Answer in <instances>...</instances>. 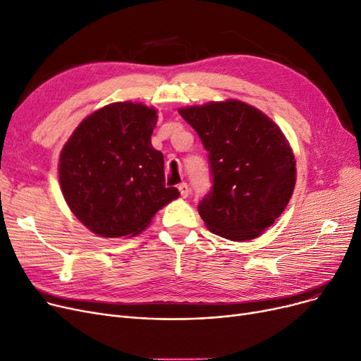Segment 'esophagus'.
I'll return each instance as SVG.
<instances>
[{
  "mask_svg": "<svg viewBox=\"0 0 361 361\" xmlns=\"http://www.w3.org/2000/svg\"><path fill=\"white\" fill-rule=\"evenodd\" d=\"M178 188H179V192H180V195L183 197V198H186V197H188V194H190V185L188 183H180L179 186H178Z\"/></svg>",
  "mask_w": 361,
  "mask_h": 361,
  "instance_id": "obj_1",
  "label": "esophagus"
}]
</instances>
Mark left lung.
<instances>
[{"label": "left lung", "mask_w": 361, "mask_h": 361, "mask_svg": "<svg viewBox=\"0 0 361 361\" xmlns=\"http://www.w3.org/2000/svg\"><path fill=\"white\" fill-rule=\"evenodd\" d=\"M209 152L213 186L198 213L212 233L247 241L261 235L286 209L296 161L280 127L240 100L179 108Z\"/></svg>", "instance_id": "8db88e82"}]
</instances>
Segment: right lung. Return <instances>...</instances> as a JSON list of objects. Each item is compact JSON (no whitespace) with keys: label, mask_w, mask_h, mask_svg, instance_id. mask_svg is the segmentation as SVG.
Here are the masks:
<instances>
[{"label":"right lung","mask_w":361,"mask_h":361,"mask_svg":"<svg viewBox=\"0 0 361 361\" xmlns=\"http://www.w3.org/2000/svg\"><path fill=\"white\" fill-rule=\"evenodd\" d=\"M157 109L115 102L90 114L61 152L65 201L92 233L133 237L179 197L166 186L164 157L151 145Z\"/></svg>","instance_id":"1"}]
</instances>
